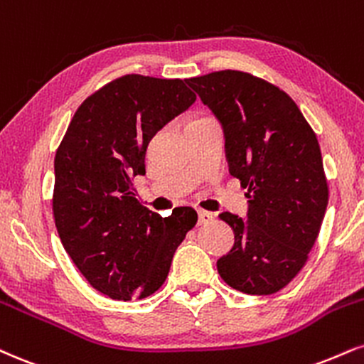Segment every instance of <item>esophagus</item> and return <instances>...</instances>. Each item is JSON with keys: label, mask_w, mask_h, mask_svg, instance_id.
<instances>
[{"label": "esophagus", "mask_w": 364, "mask_h": 364, "mask_svg": "<svg viewBox=\"0 0 364 364\" xmlns=\"http://www.w3.org/2000/svg\"><path fill=\"white\" fill-rule=\"evenodd\" d=\"M213 220V213L207 212V210H198V224H208Z\"/></svg>", "instance_id": "esophagus-1"}]
</instances>
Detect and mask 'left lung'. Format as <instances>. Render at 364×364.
I'll use <instances>...</instances> for the list:
<instances>
[{"mask_svg": "<svg viewBox=\"0 0 364 364\" xmlns=\"http://www.w3.org/2000/svg\"><path fill=\"white\" fill-rule=\"evenodd\" d=\"M186 85L222 124L229 173L247 188V220L220 213L235 242L218 274L247 295L277 293L307 262L329 201L317 135L290 96L249 73L227 69Z\"/></svg>", "mask_w": 364, "mask_h": 364, "instance_id": "obj_1", "label": "left lung"}]
</instances>
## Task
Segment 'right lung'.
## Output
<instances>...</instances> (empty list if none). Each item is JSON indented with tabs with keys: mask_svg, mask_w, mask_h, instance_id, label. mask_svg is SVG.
Here are the masks:
<instances>
[{
	"mask_svg": "<svg viewBox=\"0 0 364 364\" xmlns=\"http://www.w3.org/2000/svg\"><path fill=\"white\" fill-rule=\"evenodd\" d=\"M195 100L183 80L127 74L87 96L57 149L52 210L60 242L87 283L113 300L159 290L198 220L191 207L151 212L132 185L146 174L149 140Z\"/></svg>",
	"mask_w": 364,
	"mask_h": 364,
	"instance_id": "add662e5",
	"label": "right lung"
}]
</instances>
